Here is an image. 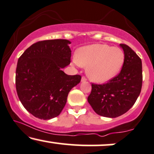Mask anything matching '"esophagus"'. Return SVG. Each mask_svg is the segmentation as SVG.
I'll return each mask as SVG.
<instances>
[{
  "instance_id": "esophagus-1",
  "label": "esophagus",
  "mask_w": 154,
  "mask_h": 154,
  "mask_svg": "<svg viewBox=\"0 0 154 154\" xmlns=\"http://www.w3.org/2000/svg\"><path fill=\"white\" fill-rule=\"evenodd\" d=\"M81 81H82V82H85V81H87L86 77H82V79H81Z\"/></svg>"
}]
</instances>
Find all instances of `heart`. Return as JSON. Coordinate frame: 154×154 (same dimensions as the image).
I'll return each mask as SVG.
<instances>
[{
  "instance_id": "obj_1",
  "label": "heart",
  "mask_w": 154,
  "mask_h": 154,
  "mask_svg": "<svg viewBox=\"0 0 154 154\" xmlns=\"http://www.w3.org/2000/svg\"><path fill=\"white\" fill-rule=\"evenodd\" d=\"M125 60L123 50L107 44H96L81 48L75 63L87 67L92 81L102 83L110 80L120 71Z\"/></svg>"
}]
</instances>
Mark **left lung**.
<instances>
[{
  "mask_svg": "<svg viewBox=\"0 0 154 154\" xmlns=\"http://www.w3.org/2000/svg\"><path fill=\"white\" fill-rule=\"evenodd\" d=\"M125 60L121 71L107 83L92 84L88 100L96 113L116 118L130 110L139 96L142 88V62L133 50L120 44Z\"/></svg>",
  "mask_w": 154,
  "mask_h": 154,
  "instance_id": "left-lung-1",
  "label": "left lung"
}]
</instances>
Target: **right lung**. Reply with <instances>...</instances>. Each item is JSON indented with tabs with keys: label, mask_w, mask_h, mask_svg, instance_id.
<instances>
[{
	"label": "right lung",
	"mask_w": 154,
	"mask_h": 154,
	"mask_svg": "<svg viewBox=\"0 0 154 154\" xmlns=\"http://www.w3.org/2000/svg\"><path fill=\"white\" fill-rule=\"evenodd\" d=\"M69 44L66 39L41 41L18 59L16 92L23 107L36 118L49 120L58 116L69 91L80 82V75L62 71L71 62Z\"/></svg>",
	"instance_id": "1"
}]
</instances>
